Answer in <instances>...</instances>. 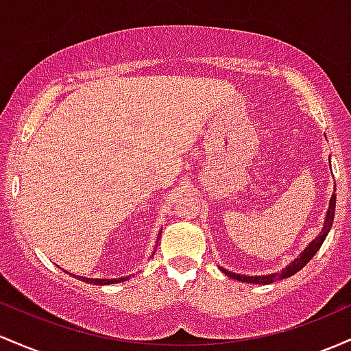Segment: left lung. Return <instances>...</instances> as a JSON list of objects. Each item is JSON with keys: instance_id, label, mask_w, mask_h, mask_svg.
I'll use <instances>...</instances> for the list:
<instances>
[{"instance_id": "left-lung-1", "label": "left lung", "mask_w": 351, "mask_h": 351, "mask_svg": "<svg viewBox=\"0 0 351 351\" xmlns=\"http://www.w3.org/2000/svg\"><path fill=\"white\" fill-rule=\"evenodd\" d=\"M337 187V186H335ZM337 191V189H335ZM335 204H337V195H335V192L330 197V204H328V208H326V215H325V220H324V227H322V232L320 234L315 237V240L308 243V245L303 249V252L300 255H298L297 258H295L293 262H290L289 265L285 267V269H282L280 271H277V274H269V275H240V274H234V271L227 270V269H222L220 267V270L223 271V274L227 275V277L234 278V280H239V282H245V283H257V285H269V283L275 282V280H283V278H289L292 277V275L297 274L298 270H302L303 267L306 265L310 261H312V257L315 254H317L318 249L322 247V243H324V240L326 239V235H328L330 228H332V223H333V217H335Z\"/></svg>"}]
</instances>
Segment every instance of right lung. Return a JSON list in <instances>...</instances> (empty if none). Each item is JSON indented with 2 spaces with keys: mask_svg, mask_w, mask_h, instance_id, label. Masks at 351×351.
I'll return each instance as SVG.
<instances>
[{
  "mask_svg": "<svg viewBox=\"0 0 351 351\" xmlns=\"http://www.w3.org/2000/svg\"><path fill=\"white\" fill-rule=\"evenodd\" d=\"M160 234H162V230H159V237H160ZM157 243H159V239H157L156 247H157ZM154 252H152V255H154ZM66 274H69V271H66ZM69 275L71 277L77 278V280H81V282L93 283V285H112V283H121V282L129 280V277H131V275H129V277H119V278H88V277H81V275H74V274H69Z\"/></svg>",
  "mask_w": 351,
  "mask_h": 351,
  "instance_id": "obj_1",
  "label": "right lung"
}]
</instances>
